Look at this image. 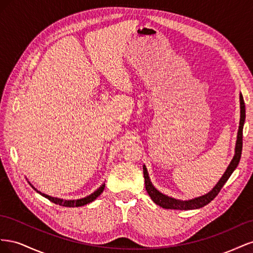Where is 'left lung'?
I'll use <instances>...</instances> for the list:
<instances>
[{"instance_id":"1","label":"left lung","mask_w":253,"mask_h":253,"mask_svg":"<svg viewBox=\"0 0 253 253\" xmlns=\"http://www.w3.org/2000/svg\"><path fill=\"white\" fill-rule=\"evenodd\" d=\"M240 104H241V119H240V126H239V132H237V139L235 144V154L231 160L230 165L228 166L226 172L224 175L221 176V178L218 180V182L215 185L209 193L205 195H202L200 197L193 198V200L190 201H180V200H175L173 197L167 196L159 192L155 187L152 185L150 180L148 170L145 166H143V175H144V183H145V190L149 193L152 201L154 202L156 205L163 207L165 209H176V210H192V209H198L202 208V207L208 205L211 201H213L215 196L219 193L220 189L224 187L226 181L230 177L233 171L236 169L237 165L240 163L241 155H242V149H243V126L245 122V117H246V114H245V102L243 95H240Z\"/></svg>"}]
</instances>
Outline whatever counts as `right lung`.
Segmentation results:
<instances>
[{"label": "right lung", "mask_w": 253, "mask_h": 253, "mask_svg": "<svg viewBox=\"0 0 253 253\" xmlns=\"http://www.w3.org/2000/svg\"><path fill=\"white\" fill-rule=\"evenodd\" d=\"M29 183H30V182H29ZM30 186H32V187L37 191L38 193H40L42 196L46 197L47 200H49L50 202L55 203V204H57V205H60V206H63V207H81V206H84V205H86V204H89V203H91L93 201H95L96 198L103 192L104 187H105V185L103 183V185H102L100 188H98V189L95 191L94 193H91L90 195H88V196H86V197L80 198V200H71V201H66V200H61V198L52 197V196H49V195L44 194V193L40 192V191H38V190H37L33 185H30Z\"/></svg>", "instance_id": "right-lung-1"}]
</instances>
